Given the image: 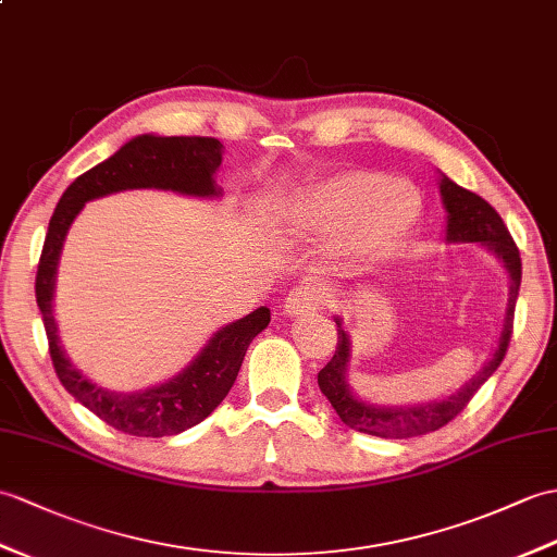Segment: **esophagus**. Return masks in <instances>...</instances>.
Instances as JSON below:
<instances>
[{"mask_svg":"<svg viewBox=\"0 0 557 557\" xmlns=\"http://www.w3.org/2000/svg\"><path fill=\"white\" fill-rule=\"evenodd\" d=\"M325 304H327L325 289L318 287V284H313V282H304L287 294V299H284V304H282V310H284V315H289V318H301L308 313H315V310Z\"/></svg>","mask_w":557,"mask_h":557,"instance_id":"esophagus-1","label":"esophagus"}]
</instances>
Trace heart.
<instances>
[{
	"instance_id": "1",
	"label": "heart",
	"mask_w": 557,
	"mask_h": 557,
	"mask_svg": "<svg viewBox=\"0 0 557 557\" xmlns=\"http://www.w3.org/2000/svg\"><path fill=\"white\" fill-rule=\"evenodd\" d=\"M420 213V191L408 180L344 171L301 187L284 201L280 227L301 239L342 235L348 253L372 258L408 237Z\"/></svg>"
}]
</instances>
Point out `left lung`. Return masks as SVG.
Here are the masks:
<instances>
[{"label":"left lung","instance_id":"1","mask_svg":"<svg viewBox=\"0 0 557 557\" xmlns=\"http://www.w3.org/2000/svg\"><path fill=\"white\" fill-rule=\"evenodd\" d=\"M438 194H442V203L446 209V242L448 244H480L508 273V304L506 315H503V325L494 354L482 366V370L472 374L460 389L454 394L422 400V404H404V406H389V404H372V400L360 398L351 384H348V363H351V337L344 330V322L339 315H334L337 322V351H334L330 363L318 372V386L320 392L327 396L334 412L342 418L346 426L356 432L382 436V438H410L420 434H430L442 430L444 424L454 420L458 412L468 406V400L476 394V389L496 372L503 356L510 342L512 332V313L517 292H520L522 280V261L520 251H517L515 242L510 237L508 227L503 225L500 215L491 209V206L476 197L474 191L456 185L454 180L438 171Z\"/></svg>","mask_w":557,"mask_h":557}]
</instances>
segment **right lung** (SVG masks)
<instances>
[{"label": "right lung", "instance_id": "obj_1", "mask_svg": "<svg viewBox=\"0 0 557 557\" xmlns=\"http://www.w3.org/2000/svg\"><path fill=\"white\" fill-rule=\"evenodd\" d=\"M223 149L213 137L137 135L125 141L113 157L75 177L49 220L40 265H37L35 296L45 320L51 363L57 377L77 404L92 410L119 432L133 436H173L209 418L235 384L249 344L268 327L270 308L261 306L253 313L215 330L199 354L173 377L139 392L107 389L85 377L61 346L54 318V289L63 242L87 201L115 191L163 189L194 199H220L223 187H218L215 173L223 163Z\"/></svg>", "mask_w": 557, "mask_h": 557}]
</instances>
